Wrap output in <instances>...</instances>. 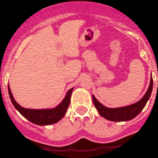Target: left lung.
Wrapping results in <instances>:
<instances>
[{"mask_svg":"<svg viewBox=\"0 0 158 158\" xmlns=\"http://www.w3.org/2000/svg\"><path fill=\"white\" fill-rule=\"evenodd\" d=\"M152 89L153 79L151 77L147 92L142 97V98L135 104L125 106V107L116 108V109L107 108L101 104L93 95H92V100H93L95 107L98 110L100 115L102 116L103 118H106L107 120L112 121V122H126V121L133 119L142 111L145 105L147 104L148 99L150 98L151 92H152Z\"/></svg>","mask_w":158,"mask_h":158,"instance_id":"left-lung-1","label":"left lung"}]
</instances>
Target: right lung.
Returning a JSON list of instances; mask_svg holds the SVG:
<instances>
[{"instance_id":"obj_1","label":"right lung","mask_w":158,"mask_h":158,"mask_svg":"<svg viewBox=\"0 0 158 158\" xmlns=\"http://www.w3.org/2000/svg\"><path fill=\"white\" fill-rule=\"evenodd\" d=\"M73 88L69 89L66 93L64 99L62 102L54 109H30L21 107L17 102L14 100L12 93L8 85V92L11 102L15 109L27 120L32 123L38 125H49L55 124L61 120L66 114L70 103V97Z\"/></svg>"}]
</instances>
